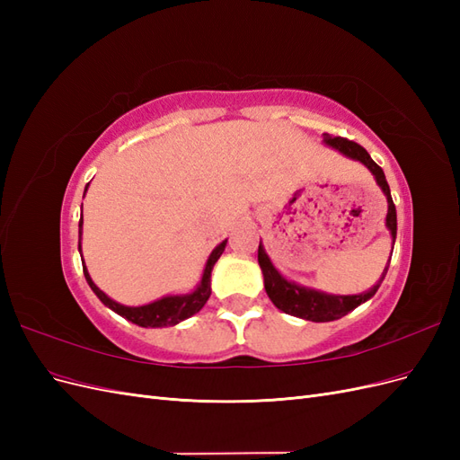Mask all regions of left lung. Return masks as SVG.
<instances>
[{
	"instance_id": "obj_1",
	"label": "left lung",
	"mask_w": 460,
	"mask_h": 460,
	"mask_svg": "<svg viewBox=\"0 0 460 460\" xmlns=\"http://www.w3.org/2000/svg\"><path fill=\"white\" fill-rule=\"evenodd\" d=\"M324 136V144L338 149L340 153H343L345 157L355 159L363 163L367 169L374 174L376 178V184L380 186V190L384 191V196L387 199V215H385V226L392 234V238L395 242V235H397V213H395V205L392 199V193H389V186H387V180L384 171L380 169L378 164H376L368 151L358 146L351 140H347V137H340V136H330V134H323ZM259 264H261V270L264 276V289H267V296L270 297V301L276 305L278 309L291 314V316H297V318H305V320H313V323H330V320H338L341 316H345L347 313H351L353 309H357L360 303L368 301L376 291H378L384 276L387 272V267L382 272L380 282L372 286L365 294H358V296H330L324 294V291H318V289H311V288H303L296 282H289L286 278L274 269V264L270 262L269 255L264 253V247L259 243Z\"/></svg>"
}]
</instances>
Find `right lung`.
<instances>
[{
  "label": "right lung",
  "instance_id": "add662e5",
  "mask_svg": "<svg viewBox=\"0 0 460 460\" xmlns=\"http://www.w3.org/2000/svg\"><path fill=\"white\" fill-rule=\"evenodd\" d=\"M88 186H86V190H88ZM86 190H84V193H86ZM78 234L82 235V217H80V222H78ZM226 242L228 240L220 242L213 249V253L208 255L207 264H205V270H203V276H201V282H199V286L196 289L191 291V294L166 296V297L153 301L149 305H142V307H127V305H120V303L113 301L111 297H107L103 291L92 282L86 264H82V269H84L86 282L92 288L93 294L100 297V301L105 305V307H109L111 311H115L122 318H127V320H130V323L142 326V328L174 326V324L182 323V320L193 316V314L199 313L203 309V305L207 303L208 296H211V272H213V267H215V262L220 259L222 252H225ZM78 249H80V243H78ZM80 253H82V249H80Z\"/></svg>",
  "mask_w": 460,
  "mask_h": 460
}]
</instances>
